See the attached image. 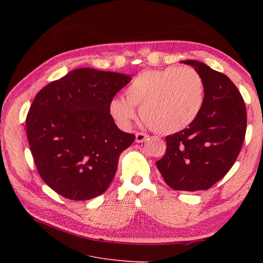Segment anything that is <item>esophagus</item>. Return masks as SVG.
I'll use <instances>...</instances> for the list:
<instances>
[{
    "label": "esophagus",
    "mask_w": 263,
    "mask_h": 263,
    "mask_svg": "<svg viewBox=\"0 0 263 263\" xmlns=\"http://www.w3.org/2000/svg\"><path fill=\"white\" fill-rule=\"evenodd\" d=\"M148 135L146 133H143V132H137L135 133V142L136 143H143L144 141L147 140Z\"/></svg>",
    "instance_id": "esophagus-1"
}]
</instances>
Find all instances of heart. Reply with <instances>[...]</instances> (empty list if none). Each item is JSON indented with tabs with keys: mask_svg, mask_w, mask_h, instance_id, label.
Instances as JSON below:
<instances>
[{
	"mask_svg": "<svg viewBox=\"0 0 263 263\" xmlns=\"http://www.w3.org/2000/svg\"><path fill=\"white\" fill-rule=\"evenodd\" d=\"M204 85L192 68L168 67L136 76L126 89V99L114 97L109 114L122 129L136 116L135 106L148 126L158 133L172 134L189 127L203 104Z\"/></svg>",
	"mask_w": 263,
	"mask_h": 263,
	"instance_id": "b5f03b06",
	"label": "heart"
}]
</instances>
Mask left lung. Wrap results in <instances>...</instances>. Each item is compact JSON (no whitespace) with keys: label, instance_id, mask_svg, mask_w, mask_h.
<instances>
[{"label":"left lung","instance_id":"left-lung-1","mask_svg":"<svg viewBox=\"0 0 263 263\" xmlns=\"http://www.w3.org/2000/svg\"><path fill=\"white\" fill-rule=\"evenodd\" d=\"M199 73L203 104L189 128L165 137L166 153L156 164L176 191L208 190L236 162L246 132V107L231 80L198 61H182Z\"/></svg>","mask_w":263,"mask_h":263}]
</instances>
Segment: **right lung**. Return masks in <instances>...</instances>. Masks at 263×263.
I'll list each match as a JSON object with an SVG mask.
<instances>
[{"mask_svg":"<svg viewBox=\"0 0 263 263\" xmlns=\"http://www.w3.org/2000/svg\"><path fill=\"white\" fill-rule=\"evenodd\" d=\"M131 76L79 68L45 86L26 116V136L43 180L63 197L88 200L112 182L135 135L117 128L108 103Z\"/></svg>","mask_w":263,"mask_h":263,"instance_id":"1","label":"right lung"}]
</instances>
